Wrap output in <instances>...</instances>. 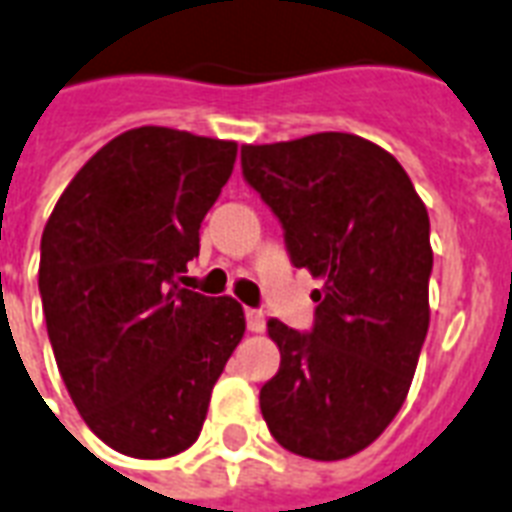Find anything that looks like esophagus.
Instances as JSON below:
<instances>
[{"mask_svg":"<svg viewBox=\"0 0 512 512\" xmlns=\"http://www.w3.org/2000/svg\"><path fill=\"white\" fill-rule=\"evenodd\" d=\"M246 328L252 333H260L266 328V317L260 309H246Z\"/></svg>","mask_w":512,"mask_h":512,"instance_id":"34e87169","label":"esophagus"}]
</instances>
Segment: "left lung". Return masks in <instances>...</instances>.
<instances>
[{
    "label": "left lung",
    "instance_id": "8db88e82",
    "mask_svg": "<svg viewBox=\"0 0 512 512\" xmlns=\"http://www.w3.org/2000/svg\"><path fill=\"white\" fill-rule=\"evenodd\" d=\"M241 170L293 266L323 279L312 331L268 320L282 363L260 412L290 453L339 461L372 445L410 391L429 331V214L399 162L347 132L241 146Z\"/></svg>",
    "mask_w": 512,
    "mask_h": 512
}]
</instances>
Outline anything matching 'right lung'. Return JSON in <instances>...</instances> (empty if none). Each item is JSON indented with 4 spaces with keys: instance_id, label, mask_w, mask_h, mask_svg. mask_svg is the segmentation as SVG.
<instances>
[{
    "instance_id": "obj_1",
    "label": "right lung",
    "mask_w": 512,
    "mask_h": 512,
    "mask_svg": "<svg viewBox=\"0 0 512 512\" xmlns=\"http://www.w3.org/2000/svg\"><path fill=\"white\" fill-rule=\"evenodd\" d=\"M236 151L168 127L124 132L75 173L43 230L56 366L86 426L124 456L187 450L244 336L233 298L179 287Z\"/></svg>"
}]
</instances>
